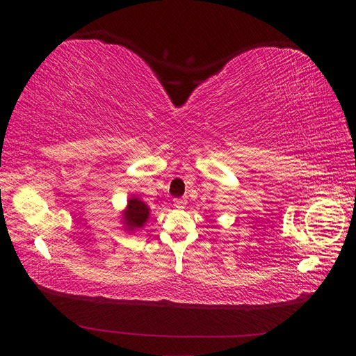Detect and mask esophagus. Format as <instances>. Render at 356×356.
I'll return each mask as SVG.
<instances>
[{
	"label": "esophagus",
	"mask_w": 356,
	"mask_h": 356,
	"mask_svg": "<svg viewBox=\"0 0 356 356\" xmlns=\"http://www.w3.org/2000/svg\"><path fill=\"white\" fill-rule=\"evenodd\" d=\"M174 204H175V208H178V209H184L186 204H187V200L186 199H175Z\"/></svg>",
	"instance_id": "1"
}]
</instances>
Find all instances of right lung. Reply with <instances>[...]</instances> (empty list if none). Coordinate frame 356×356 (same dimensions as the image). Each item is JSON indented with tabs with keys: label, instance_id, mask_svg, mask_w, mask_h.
I'll list each match as a JSON object with an SVG mask.
<instances>
[{
	"label": "right lung",
	"instance_id": "right-lung-1",
	"mask_svg": "<svg viewBox=\"0 0 356 356\" xmlns=\"http://www.w3.org/2000/svg\"><path fill=\"white\" fill-rule=\"evenodd\" d=\"M148 215H149V208L143 200H139L138 197L129 199L126 211L123 212V220H124V224L127 225L126 230L132 232L135 229H141L147 222Z\"/></svg>",
	"mask_w": 356,
	"mask_h": 356
}]
</instances>
